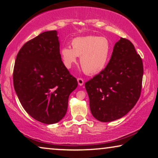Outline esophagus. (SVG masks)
Segmentation results:
<instances>
[{"mask_svg":"<svg viewBox=\"0 0 158 158\" xmlns=\"http://www.w3.org/2000/svg\"><path fill=\"white\" fill-rule=\"evenodd\" d=\"M77 83H78V85H83L84 84V81L83 78H81V77H78L77 78Z\"/></svg>","mask_w":158,"mask_h":158,"instance_id":"esophagus-1","label":"esophagus"}]
</instances>
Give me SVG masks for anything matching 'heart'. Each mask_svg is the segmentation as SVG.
Here are the masks:
<instances>
[{
	"label": "heart",
	"mask_w": 158,
	"mask_h": 158,
	"mask_svg": "<svg viewBox=\"0 0 158 158\" xmlns=\"http://www.w3.org/2000/svg\"><path fill=\"white\" fill-rule=\"evenodd\" d=\"M72 48L64 47L60 56L65 68L70 69L81 57V65L88 74H96L106 66L111 55V43L107 38L98 36H80L73 39Z\"/></svg>",
	"instance_id": "b5f03b06"
}]
</instances>
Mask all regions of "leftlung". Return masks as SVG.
Segmentation results:
<instances>
[{"label":"left lung","instance_id":"left-lung-1","mask_svg":"<svg viewBox=\"0 0 158 158\" xmlns=\"http://www.w3.org/2000/svg\"><path fill=\"white\" fill-rule=\"evenodd\" d=\"M142 77L141 57L130 41L121 38L104 70L85 84L92 115L102 122L126 115L139 100Z\"/></svg>","mask_w":158,"mask_h":158}]
</instances>
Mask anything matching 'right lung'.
<instances>
[{
	"label": "right lung",
	"instance_id": "1",
	"mask_svg": "<svg viewBox=\"0 0 158 158\" xmlns=\"http://www.w3.org/2000/svg\"><path fill=\"white\" fill-rule=\"evenodd\" d=\"M13 79L19 101L32 118L52 124L64 117L77 81L62 61L57 31L43 32L23 44Z\"/></svg>",
	"mask_w": 158,
	"mask_h": 158
}]
</instances>
